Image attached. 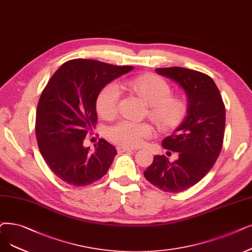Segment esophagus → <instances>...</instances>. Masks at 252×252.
<instances>
[{"label":"esophagus","mask_w":252,"mask_h":252,"mask_svg":"<svg viewBox=\"0 0 252 252\" xmlns=\"http://www.w3.org/2000/svg\"><path fill=\"white\" fill-rule=\"evenodd\" d=\"M117 151H118L119 153H122V152H135V149L128 148V147H125V146H118V147H117Z\"/></svg>","instance_id":"34e87169"}]
</instances>
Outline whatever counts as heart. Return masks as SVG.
Returning <instances> with one entry per match:
<instances>
[{"label": "heart", "instance_id": "1", "mask_svg": "<svg viewBox=\"0 0 252 252\" xmlns=\"http://www.w3.org/2000/svg\"><path fill=\"white\" fill-rule=\"evenodd\" d=\"M120 90L127 91L148 104V113L162 129L177 127L188 113V102L180 95L171 94L170 84L156 74H144L116 83H109L100 91L95 100L99 115L112 119L117 114ZM153 126L148 123L122 120L107 130L113 143L125 147H137L150 138Z\"/></svg>", "mask_w": 252, "mask_h": 252}]
</instances>
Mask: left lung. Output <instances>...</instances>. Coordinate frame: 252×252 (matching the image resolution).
I'll return each instance as SVG.
<instances>
[{
    "label": "left lung",
    "mask_w": 252,
    "mask_h": 252,
    "mask_svg": "<svg viewBox=\"0 0 252 252\" xmlns=\"http://www.w3.org/2000/svg\"><path fill=\"white\" fill-rule=\"evenodd\" d=\"M158 74L181 85L188 96V116L175 132L162 141L165 149L178 153L171 162L156 156L144 172L145 178L166 192H180L203 179L221 151L225 108L213 79L199 71L181 67L158 68Z\"/></svg>",
    "instance_id": "1"
}]
</instances>
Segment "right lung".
Listing matches in <instances>:
<instances>
[{
    "instance_id": "add662e5",
    "label": "right lung",
    "mask_w": 252,
    "mask_h": 252,
    "mask_svg": "<svg viewBox=\"0 0 252 252\" xmlns=\"http://www.w3.org/2000/svg\"><path fill=\"white\" fill-rule=\"evenodd\" d=\"M133 68L75 59L63 63L43 90L36 113L38 146L50 170L63 182L86 187L110 168L115 147L100 139L91 153L83 141L97 123L95 100L100 91Z\"/></svg>"
}]
</instances>
